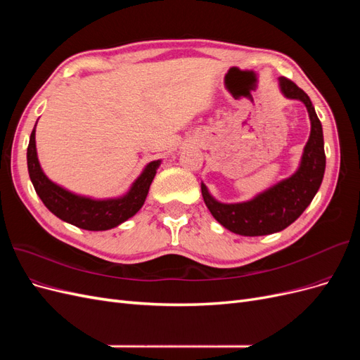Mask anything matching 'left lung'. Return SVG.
Here are the masks:
<instances>
[{
	"instance_id": "left-lung-1",
	"label": "left lung",
	"mask_w": 360,
	"mask_h": 360,
	"mask_svg": "<svg viewBox=\"0 0 360 360\" xmlns=\"http://www.w3.org/2000/svg\"><path fill=\"white\" fill-rule=\"evenodd\" d=\"M278 85L282 96L291 101H300L307 106L309 115L311 134L307 146L303 147L297 169L290 177L282 179L274 186L257 193L254 198L242 202H222L216 200L204 181H201V193L207 209L226 230L240 236H267L291 225L311 204L324 176L323 127L311 99L284 76L278 79Z\"/></svg>"
}]
</instances>
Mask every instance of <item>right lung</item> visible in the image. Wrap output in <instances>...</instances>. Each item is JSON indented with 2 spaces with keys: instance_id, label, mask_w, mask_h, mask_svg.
Masks as SVG:
<instances>
[{
  "instance_id": "1",
  "label": "right lung",
  "mask_w": 360,
  "mask_h": 360,
  "mask_svg": "<svg viewBox=\"0 0 360 360\" xmlns=\"http://www.w3.org/2000/svg\"><path fill=\"white\" fill-rule=\"evenodd\" d=\"M37 124V123H36ZM28 174L40 200L49 212L61 221L72 224L82 230L106 231L126 222L135 216L144 205L150 184L153 181L162 160H151L141 171L136 180L130 184L126 193L114 198H93L75 193L52 181L43 172L36 148V126L32 129L27 150Z\"/></svg>"
}]
</instances>
